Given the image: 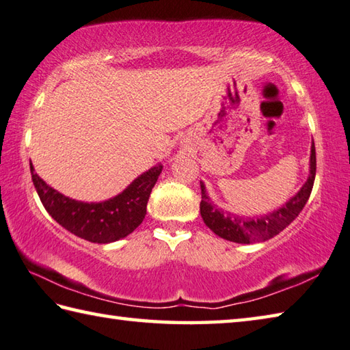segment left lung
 I'll list each match as a JSON object with an SVG mask.
<instances>
[{
    "label": "left lung",
    "mask_w": 350,
    "mask_h": 350,
    "mask_svg": "<svg viewBox=\"0 0 350 350\" xmlns=\"http://www.w3.org/2000/svg\"><path fill=\"white\" fill-rule=\"evenodd\" d=\"M315 169H317V161H315V146L312 142L311 158H309V176L306 183L282 207L259 217L239 216L219 208L210 200L206 186L201 181L200 210L204 224L215 234L222 237V239L236 243H253L271 239L275 234H279L283 228H286L299 216L303 207H305V204L309 200V195L312 192Z\"/></svg>",
    "instance_id": "1"
}]
</instances>
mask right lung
Listing matches in <instances>:
<instances>
[{"mask_svg": "<svg viewBox=\"0 0 350 350\" xmlns=\"http://www.w3.org/2000/svg\"><path fill=\"white\" fill-rule=\"evenodd\" d=\"M161 170L163 164L158 163L137 176L117 196L102 202H83L71 200L49 186L30 163L33 184L49 215L70 233L94 243L123 239L140 226L146 215L150 192Z\"/></svg>", "mask_w": 350, "mask_h": 350, "instance_id": "add662e5", "label": "right lung"}]
</instances>
